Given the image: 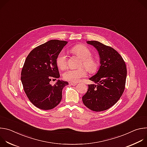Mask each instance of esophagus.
Wrapping results in <instances>:
<instances>
[{"label":"esophagus","instance_id":"obj_1","mask_svg":"<svg viewBox=\"0 0 147 147\" xmlns=\"http://www.w3.org/2000/svg\"><path fill=\"white\" fill-rule=\"evenodd\" d=\"M69 84H70V85H71V86H75L76 85H77V83H76V82H69Z\"/></svg>","mask_w":147,"mask_h":147}]
</instances>
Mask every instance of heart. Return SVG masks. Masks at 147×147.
Instances as JSON below:
<instances>
[{
    "label": "heart",
    "mask_w": 147,
    "mask_h": 147,
    "mask_svg": "<svg viewBox=\"0 0 147 147\" xmlns=\"http://www.w3.org/2000/svg\"><path fill=\"white\" fill-rule=\"evenodd\" d=\"M72 51L82 59V64L90 72H95L99 66L97 60L91 57V51L85 45H77L72 48ZM67 56L65 51H61L56 58V64L60 69H65L67 67ZM87 76V70L85 68L78 69H69L63 74L65 80L73 82H78L81 78Z\"/></svg>",
    "instance_id": "obj_1"
}]
</instances>
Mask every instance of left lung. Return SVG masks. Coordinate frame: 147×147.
Here are the masks:
<instances>
[{
    "label": "left lung",
    "instance_id": "left-lung-1",
    "mask_svg": "<svg viewBox=\"0 0 147 147\" xmlns=\"http://www.w3.org/2000/svg\"><path fill=\"white\" fill-rule=\"evenodd\" d=\"M87 43L97 50L100 65L97 73L89 78L94 84L88 85V91L82 100L88 109L103 111L113 106L122 95L127 76L126 66L113 48L96 40Z\"/></svg>",
    "mask_w": 147,
    "mask_h": 147
}]
</instances>
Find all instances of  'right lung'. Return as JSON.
Listing matches in <instances>:
<instances>
[{"label":"right lung","instance_id":"add662e5","mask_svg":"<svg viewBox=\"0 0 147 147\" xmlns=\"http://www.w3.org/2000/svg\"><path fill=\"white\" fill-rule=\"evenodd\" d=\"M67 41L51 40L34 48L27 56L21 74L24 90L34 106L50 110L60 102L62 90L68 82L58 80L54 86L51 80L60 77L56 58Z\"/></svg>","mask_w":147,"mask_h":147}]
</instances>
